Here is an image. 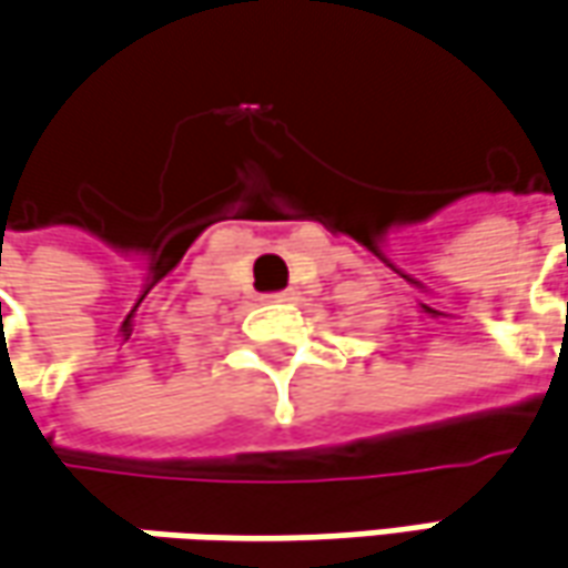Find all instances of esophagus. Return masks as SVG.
<instances>
[{
	"mask_svg": "<svg viewBox=\"0 0 568 568\" xmlns=\"http://www.w3.org/2000/svg\"><path fill=\"white\" fill-rule=\"evenodd\" d=\"M292 298V292H270L266 295V302H288Z\"/></svg>",
	"mask_w": 568,
	"mask_h": 568,
	"instance_id": "esophagus-1",
	"label": "esophagus"
}]
</instances>
